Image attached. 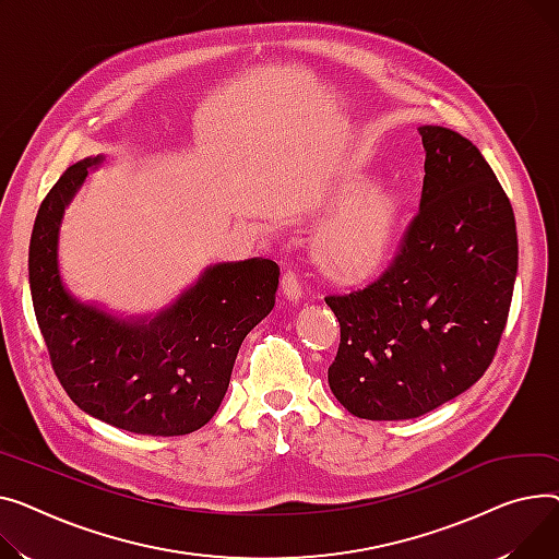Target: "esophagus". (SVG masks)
Wrapping results in <instances>:
<instances>
[{"mask_svg":"<svg viewBox=\"0 0 559 559\" xmlns=\"http://www.w3.org/2000/svg\"><path fill=\"white\" fill-rule=\"evenodd\" d=\"M282 293L293 302H298L302 298V280L293 269L284 271V275H282Z\"/></svg>","mask_w":559,"mask_h":559,"instance_id":"1","label":"esophagus"}]
</instances>
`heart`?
<instances>
[{
    "instance_id": "b5f03b06",
    "label": "heart",
    "mask_w": 559,
    "mask_h": 559,
    "mask_svg": "<svg viewBox=\"0 0 559 559\" xmlns=\"http://www.w3.org/2000/svg\"><path fill=\"white\" fill-rule=\"evenodd\" d=\"M368 189L366 180L349 185L347 195L356 199ZM402 221V203L392 191H370L332 221H326L313 239L318 264L336 280H358L381 266L395 243Z\"/></svg>"
}]
</instances>
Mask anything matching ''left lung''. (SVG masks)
Wrapping results in <instances>:
<instances>
[{"instance_id":"obj_1","label":"left lung","mask_w":559,"mask_h":559,"mask_svg":"<svg viewBox=\"0 0 559 559\" xmlns=\"http://www.w3.org/2000/svg\"><path fill=\"white\" fill-rule=\"evenodd\" d=\"M419 135L421 201L397 254L366 288L324 298L341 322L330 388L364 419L419 417L472 388L512 302L519 246L501 182L461 133Z\"/></svg>"}]
</instances>
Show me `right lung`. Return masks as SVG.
<instances>
[{
    "instance_id": "add662e5",
    "label": "right lung",
    "mask_w": 559,
    "mask_h": 559,
    "mask_svg": "<svg viewBox=\"0 0 559 559\" xmlns=\"http://www.w3.org/2000/svg\"><path fill=\"white\" fill-rule=\"evenodd\" d=\"M102 159L76 162L38 210L28 246L36 320L51 368L81 411L130 433L185 436L218 411L243 338L275 307L280 266L271 259L212 266L151 320L81 305L58 273V227Z\"/></svg>"
}]
</instances>
